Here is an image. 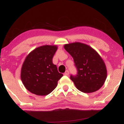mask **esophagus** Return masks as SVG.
<instances>
[{
  "label": "esophagus",
  "instance_id": "1",
  "mask_svg": "<svg viewBox=\"0 0 124 124\" xmlns=\"http://www.w3.org/2000/svg\"><path fill=\"white\" fill-rule=\"evenodd\" d=\"M69 71L66 70V72H65V73H64V75H65V76H68V75H69Z\"/></svg>",
  "mask_w": 124,
  "mask_h": 124
}]
</instances>
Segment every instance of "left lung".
Here are the masks:
<instances>
[{
    "instance_id": "1",
    "label": "left lung",
    "mask_w": 124,
    "mask_h": 124,
    "mask_svg": "<svg viewBox=\"0 0 124 124\" xmlns=\"http://www.w3.org/2000/svg\"><path fill=\"white\" fill-rule=\"evenodd\" d=\"M64 48L73 58L78 69L76 76H70L77 89L86 93L100 89L106 80L107 71L98 52L89 45L79 42L65 44Z\"/></svg>"
}]
</instances>
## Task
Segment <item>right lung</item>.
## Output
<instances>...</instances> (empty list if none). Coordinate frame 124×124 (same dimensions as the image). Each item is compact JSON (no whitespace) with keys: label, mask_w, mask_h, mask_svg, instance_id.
Returning <instances> with one entry per match:
<instances>
[{"label":"right lung","mask_w":124,"mask_h":124,"mask_svg":"<svg viewBox=\"0 0 124 124\" xmlns=\"http://www.w3.org/2000/svg\"><path fill=\"white\" fill-rule=\"evenodd\" d=\"M56 45H45L35 48L25 58L21 69V80L27 90L38 96L51 93L63 76L52 62Z\"/></svg>","instance_id":"1"}]
</instances>
